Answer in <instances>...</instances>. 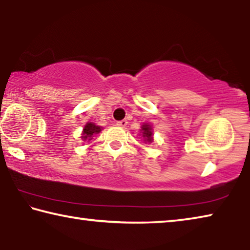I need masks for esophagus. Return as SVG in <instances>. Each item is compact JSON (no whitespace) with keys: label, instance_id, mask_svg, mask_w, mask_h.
<instances>
[{"label":"esophagus","instance_id":"obj_1","mask_svg":"<svg viewBox=\"0 0 250 250\" xmlns=\"http://www.w3.org/2000/svg\"><path fill=\"white\" fill-rule=\"evenodd\" d=\"M126 125H128V121L126 120H121V121H118L117 122V125H119V126H125Z\"/></svg>","mask_w":250,"mask_h":250}]
</instances>
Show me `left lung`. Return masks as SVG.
Here are the masks:
<instances>
[{
	"label": "left lung",
	"instance_id": "obj_1",
	"mask_svg": "<svg viewBox=\"0 0 250 250\" xmlns=\"http://www.w3.org/2000/svg\"><path fill=\"white\" fill-rule=\"evenodd\" d=\"M140 133L143 138V141H145L146 143L153 142V129H152V125L150 124H146V122H145V124L141 125Z\"/></svg>",
	"mask_w": 250,
	"mask_h": 250
}]
</instances>
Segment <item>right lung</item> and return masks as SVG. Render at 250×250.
<instances>
[{
	"label": "right lung",
	"mask_w": 250,
	"mask_h": 250,
	"mask_svg": "<svg viewBox=\"0 0 250 250\" xmlns=\"http://www.w3.org/2000/svg\"><path fill=\"white\" fill-rule=\"evenodd\" d=\"M101 130H103V128L99 125H96L94 122H87L82 132L83 141H90L95 134L101 132Z\"/></svg>",
	"instance_id": "obj_1"
}]
</instances>
